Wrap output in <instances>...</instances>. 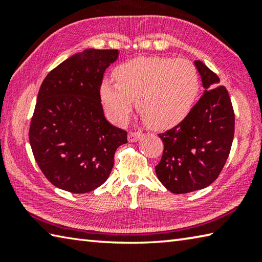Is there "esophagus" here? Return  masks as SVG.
I'll list each match as a JSON object with an SVG mask.
<instances>
[{"instance_id":"esophagus-1","label":"esophagus","mask_w":262,"mask_h":262,"mask_svg":"<svg viewBox=\"0 0 262 262\" xmlns=\"http://www.w3.org/2000/svg\"><path fill=\"white\" fill-rule=\"evenodd\" d=\"M142 136H143V134L140 132H130L129 134H128V141L136 142V141H139Z\"/></svg>"}]
</instances>
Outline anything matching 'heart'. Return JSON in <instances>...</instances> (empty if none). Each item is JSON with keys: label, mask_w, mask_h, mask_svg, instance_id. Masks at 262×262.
Masks as SVG:
<instances>
[{"label": "heart", "mask_w": 262, "mask_h": 262, "mask_svg": "<svg viewBox=\"0 0 262 262\" xmlns=\"http://www.w3.org/2000/svg\"><path fill=\"white\" fill-rule=\"evenodd\" d=\"M117 83L105 79L100 99L108 118L123 125L136 100L142 119L157 129L178 125L189 114L199 94V75L192 62L167 56L136 57L114 70Z\"/></svg>", "instance_id": "heart-1"}]
</instances>
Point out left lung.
<instances>
[{"instance_id": "8db88e82", "label": "left lung", "mask_w": 262, "mask_h": 262, "mask_svg": "<svg viewBox=\"0 0 262 262\" xmlns=\"http://www.w3.org/2000/svg\"><path fill=\"white\" fill-rule=\"evenodd\" d=\"M205 89L185 120L159 134L164 150L155 167L159 181L174 194L202 189L214 183L229 157L234 113L227 89L201 61H194Z\"/></svg>"}]
</instances>
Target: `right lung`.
Listing matches in <instances>:
<instances>
[{
  "mask_svg": "<svg viewBox=\"0 0 262 262\" xmlns=\"http://www.w3.org/2000/svg\"><path fill=\"white\" fill-rule=\"evenodd\" d=\"M118 50L89 48L62 62L39 90L29 139L33 156L51 183L88 193L107 180L127 132L106 120L99 88Z\"/></svg>",
  "mask_w": 262,
  "mask_h": 262,
  "instance_id": "add662e5",
  "label": "right lung"
}]
</instances>
